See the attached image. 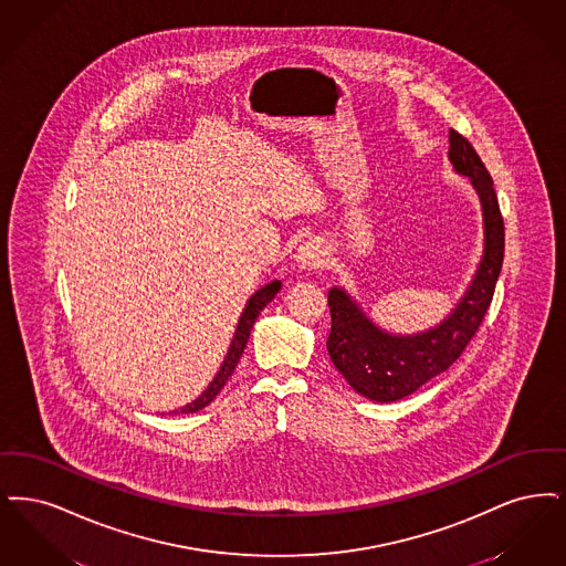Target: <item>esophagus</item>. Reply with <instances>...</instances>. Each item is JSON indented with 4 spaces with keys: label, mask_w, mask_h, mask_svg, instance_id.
Here are the masks:
<instances>
[{
    "label": "esophagus",
    "mask_w": 566,
    "mask_h": 566,
    "mask_svg": "<svg viewBox=\"0 0 566 566\" xmlns=\"http://www.w3.org/2000/svg\"><path fill=\"white\" fill-rule=\"evenodd\" d=\"M295 262H297L300 269H308V271L319 269L321 264L325 262V249H323L319 241L308 239V241H304L302 245L297 247Z\"/></svg>",
    "instance_id": "34e87169"
}]
</instances>
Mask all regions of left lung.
I'll return each instance as SVG.
<instances>
[{"mask_svg":"<svg viewBox=\"0 0 566 566\" xmlns=\"http://www.w3.org/2000/svg\"><path fill=\"white\" fill-rule=\"evenodd\" d=\"M448 158L454 171L471 179L484 216V253L468 292L446 319L420 334L395 336L374 325L343 287L327 294L332 332L327 353L346 382L371 401H397L450 368L489 313L503 266L505 228L491 172L468 139L450 128Z\"/></svg>","mask_w":566,"mask_h":566,"instance_id":"obj_1","label":"left lung"}]
</instances>
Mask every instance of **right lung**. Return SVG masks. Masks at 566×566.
<instances>
[{
    "label": "right lung",
    "instance_id": "right-lung-1",
    "mask_svg": "<svg viewBox=\"0 0 566 566\" xmlns=\"http://www.w3.org/2000/svg\"><path fill=\"white\" fill-rule=\"evenodd\" d=\"M279 290H281V281H271L269 285H264L262 290H258L255 294L247 300L243 315H241V319H239L237 332H234L230 348H228V353H226V357H223L220 371L216 374V378L209 382V387H207L202 394L198 395L192 403H188V406L175 410L172 415H192V412L202 410L205 406H209V403L216 399V395L220 394L221 389H223V385L228 382V378L232 376V371L237 368V364H239V359H241V355H243V350H245L247 340H249V334H251V327H253V323L258 319V315L262 313V308L271 302L272 297L279 294Z\"/></svg>",
    "mask_w": 566,
    "mask_h": 566
}]
</instances>
